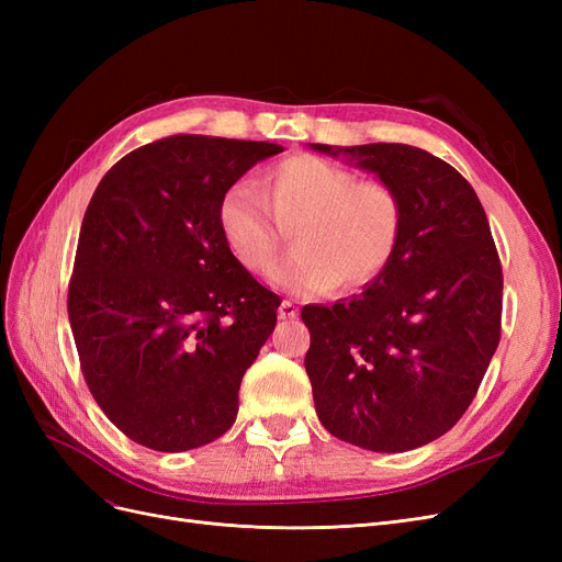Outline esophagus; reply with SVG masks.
<instances>
[{"instance_id":"1","label":"esophagus","mask_w":562,"mask_h":562,"mask_svg":"<svg viewBox=\"0 0 562 562\" xmlns=\"http://www.w3.org/2000/svg\"><path fill=\"white\" fill-rule=\"evenodd\" d=\"M295 316H297V307H295V304L283 300V302L279 304V318H281V321H291V318H295Z\"/></svg>"}]
</instances>
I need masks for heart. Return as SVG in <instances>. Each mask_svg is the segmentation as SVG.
<instances>
[{"label":"heart","mask_w":562,"mask_h":562,"mask_svg":"<svg viewBox=\"0 0 562 562\" xmlns=\"http://www.w3.org/2000/svg\"><path fill=\"white\" fill-rule=\"evenodd\" d=\"M260 192L248 180L227 187L217 227L229 252L252 274L277 258L281 227H291L293 252L271 269L279 291L314 297L333 285L356 291L394 260L403 236V201L382 182H361L349 168L312 155L271 166ZM278 217H270L268 209Z\"/></svg>","instance_id":"heart-1"}]
</instances>
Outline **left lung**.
Instances as JSON below:
<instances>
[{
  "instance_id": "obj_1",
  "label": "left lung",
  "mask_w": 562,
  "mask_h": 562,
  "mask_svg": "<svg viewBox=\"0 0 562 562\" xmlns=\"http://www.w3.org/2000/svg\"><path fill=\"white\" fill-rule=\"evenodd\" d=\"M403 201L394 260L361 295L302 310L304 368L323 427L372 452L431 443L467 413L499 345L502 265L473 187L398 143L312 145Z\"/></svg>"
}]
</instances>
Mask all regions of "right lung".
<instances>
[{
  "label": "right lung",
  "instance_id": "add662e5",
  "mask_svg": "<svg viewBox=\"0 0 562 562\" xmlns=\"http://www.w3.org/2000/svg\"><path fill=\"white\" fill-rule=\"evenodd\" d=\"M274 143L171 135L133 149L83 215L67 314L100 411L135 443L184 452L239 413L279 295L234 258L217 203Z\"/></svg>",
  "mask_w": 562,
  "mask_h": 562
}]
</instances>
